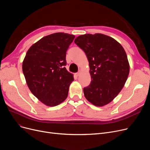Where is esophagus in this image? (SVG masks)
<instances>
[{"mask_svg":"<svg viewBox=\"0 0 150 150\" xmlns=\"http://www.w3.org/2000/svg\"><path fill=\"white\" fill-rule=\"evenodd\" d=\"M80 74H81V72H80V71H79V72H77V73L76 74V76H79L80 75Z\"/></svg>","mask_w":150,"mask_h":150,"instance_id":"esophagus-1","label":"esophagus"}]
</instances>
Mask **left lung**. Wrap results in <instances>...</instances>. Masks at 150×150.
I'll list each match as a JSON object with an SVG mask.
<instances>
[{"label":"left lung","instance_id":"1","mask_svg":"<svg viewBox=\"0 0 150 150\" xmlns=\"http://www.w3.org/2000/svg\"><path fill=\"white\" fill-rule=\"evenodd\" d=\"M74 42L89 61L92 81L83 89L86 98L96 106L108 105L122 91L129 75V64L123 47L101 33L80 35Z\"/></svg>","mask_w":150,"mask_h":150}]
</instances>
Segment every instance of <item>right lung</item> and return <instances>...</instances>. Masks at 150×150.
Instances as JSON below:
<instances>
[{
  "mask_svg": "<svg viewBox=\"0 0 150 150\" xmlns=\"http://www.w3.org/2000/svg\"><path fill=\"white\" fill-rule=\"evenodd\" d=\"M75 36L55 33L31 45L22 62V71L31 92L43 104L55 106L67 97L74 75L64 67L66 52Z\"/></svg>",
  "mask_w": 150,
  "mask_h": 150,
  "instance_id": "add662e5",
  "label": "right lung"
}]
</instances>
